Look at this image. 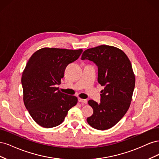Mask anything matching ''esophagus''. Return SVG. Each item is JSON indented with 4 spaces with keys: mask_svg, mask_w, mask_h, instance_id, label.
Wrapping results in <instances>:
<instances>
[{
    "mask_svg": "<svg viewBox=\"0 0 159 159\" xmlns=\"http://www.w3.org/2000/svg\"><path fill=\"white\" fill-rule=\"evenodd\" d=\"M78 102H81V103H88L87 99H81V98H78Z\"/></svg>",
    "mask_w": 159,
    "mask_h": 159,
    "instance_id": "1",
    "label": "esophagus"
}]
</instances>
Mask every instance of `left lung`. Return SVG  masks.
Masks as SVG:
<instances>
[{
	"mask_svg": "<svg viewBox=\"0 0 159 159\" xmlns=\"http://www.w3.org/2000/svg\"><path fill=\"white\" fill-rule=\"evenodd\" d=\"M85 59L98 66V82L104 86L100 103L88 101L93 113L87 121L94 129L106 130L115 125L128 111L135 76L125 53L115 46L101 45L89 48L81 56V60Z\"/></svg>",
	"mask_w": 159,
	"mask_h": 159,
	"instance_id": "obj_1",
	"label": "left lung"
}]
</instances>
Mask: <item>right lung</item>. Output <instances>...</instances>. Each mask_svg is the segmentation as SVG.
<instances>
[{"label": "right lung", "instance_id": "1", "mask_svg": "<svg viewBox=\"0 0 159 159\" xmlns=\"http://www.w3.org/2000/svg\"><path fill=\"white\" fill-rule=\"evenodd\" d=\"M83 50L43 48L28 60L22 74L23 101L36 123L44 128L59 125L68 111L78 103L75 96L61 92L66 68L75 61Z\"/></svg>", "mask_w": 159, "mask_h": 159}]
</instances>
